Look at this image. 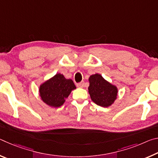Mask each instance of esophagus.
I'll return each instance as SVG.
<instances>
[{"mask_svg":"<svg viewBox=\"0 0 158 158\" xmlns=\"http://www.w3.org/2000/svg\"><path fill=\"white\" fill-rule=\"evenodd\" d=\"M84 85V81H81L80 83H78V84H77V86L79 87V88H83Z\"/></svg>","mask_w":158,"mask_h":158,"instance_id":"obj_1","label":"esophagus"}]
</instances>
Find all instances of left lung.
I'll use <instances>...</instances> for the list:
<instances>
[{"instance_id": "obj_1", "label": "left lung", "mask_w": 158, "mask_h": 158, "mask_svg": "<svg viewBox=\"0 0 158 158\" xmlns=\"http://www.w3.org/2000/svg\"><path fill=\"white\" fill-rule=\"evenodd\" d=\"M89 93L91 100L99 106L107 107L116 99L118 90L115 85L106 81L100 74H95L89 77Z\"/></svg>"}]
</instances>
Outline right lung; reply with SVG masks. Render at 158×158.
<instances>
[{"mask_svg":"<svg viewBox=\"0 0 158 158\" xmlns=\"http://www.w3.org/2000/svg\"><path fill=\"white\" fill-rule=\"evenodd\" d=\"M75 89L73 80L65 79L61 74H56L40 85V94L47 105L59 107L65 102L72 90Z\"/></svg>","mask_w":158,"mask_h":158,"instance_id":"add662e5","label":"right lung"}]
</instances>
